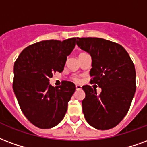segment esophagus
<instances>
[{"mask_svg":"<svg viewBox=\"0 0 147 147\" xmlns=\"http://www.w3.org/2000/svg\"><path fill=\"white\" fill-rule=\"evenodd\" d=\"M81 88H82V87H81V85H79V84H77V85H76V89L77 90H81Z\"/></svg>","mask_w":147,"mask_h":147,"instance_id":"esophagus-1","label":"esophagus"}]
</instances>
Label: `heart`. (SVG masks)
I'll list each match as a JSON object with an SVG mask.
<instances>
[{
  "instance_id": "1",
  "label": "heart",
  "mask_w": 147,
  "mask_h": 147,
  "mask_svg": "<svg viewBox=\"0 0 147 147\" xmlns=\"http://www.w3.org/2000/svg\"><path fill=\"white\" fill-rule=\"evenodd\" d=\"M74 81H79V80H78V78H74Z\"/></svg>"
}]
</instances>
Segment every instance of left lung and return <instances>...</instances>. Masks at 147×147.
Instances as JSON below:
<instances>
[{"mask_svg": "<svg viewBox=\"0 0 147 147\" xmlns=\"http://www.w3.org/2000/svg\"><path fill=\"white\" fill-rule=\"evenodd\" d=\"M77 45L92 57V83L101 88L100 94L89 85L82 89L85 98L82 110L87 122L98 130H107L121 121L136 92V69L121 45L97 37L77 38Z\"/></svg>", "mask_w": 147, "mask_h": 147, "instance_id": "1", "label": "left lung"}]
</instances>
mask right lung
<instances>
[{"label": "right lung", "mask_w": 147, "mask_h": 147, "mask_svg": "<svg viewBox=\"0 0 147 147\" xmlns=\"http://www.w3.org/2000/svg\"><path fill=\"white\" fill-rule=\"evenodd\" d=\"M76 43L75 37L40 41L23 49L15 62L14 93L23 114L37 128H53L66 114L75 84L64 81L54 88L49 79L63 72Z\"/></svg>", "instance_id": "right-lung-1"}]
</instances>
